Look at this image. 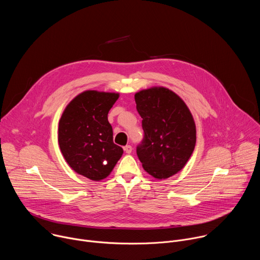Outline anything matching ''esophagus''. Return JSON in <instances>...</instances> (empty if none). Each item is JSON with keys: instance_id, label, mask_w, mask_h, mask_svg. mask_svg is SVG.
Returning <instances> with one entry per match:
<instances>
[{"instance_id": "obj_1", "label": "esophagus", "mask_w": 260, "mask_h": 260, "mask_svg": "<svg viewBox=\"0 0 260 260\" xmlns=\"http://www.w3.org/2000/svg\"><path fill=\"white\" fill-rule=\"evenodd\" d=\"M124 151H125V153H127V154H129V153H132V151H133V147L131 146V145H126L124 148Z\"/></svg>"}]
</instances>
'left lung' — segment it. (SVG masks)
<instances>
[{"mask_svg": "<svg viewBox=\"0 0 260 260\" xmlns=\"http://www.w3.org/2000/svg\"><path fill=\"white\" fill-rule=\"evenodd\" d=\"M135 101L144 131L137 155L148 174L167 179L184 168L194 150L193 117L183 100L165 87L141 90Z\"/></svg>", "mask_w": 260, "mask_h": 260, "instance_id": "8db88e82", "label": "left lung"}]
</instances>
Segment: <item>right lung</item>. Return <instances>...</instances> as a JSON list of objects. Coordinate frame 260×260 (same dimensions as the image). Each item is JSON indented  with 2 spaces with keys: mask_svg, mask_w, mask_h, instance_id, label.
Instances as JSON below:
<instances>
[{
  "mask_svg": "<svg viewBox=\"0 0 260 260\" xmlns=\"http://www.w3.org/2000/svg\"><path fill=\"white\" fill-rule=\"evenodd\" d=\"M118 93L86 90L66 107L58 123V144L68 165L93 181L105 179L121 157L108 113Z\"/></svg>",
  "mask_w": 260,
  "mask_h": 260,
  "instance_id": "add662e5",
  "label": "right lung"
}]
</instances>
